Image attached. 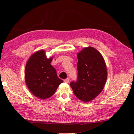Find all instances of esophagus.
<instances>
[{
  "instance_id": "esophagus-1",
  "label": "esophagus",
  "mask_w": 134,
  "mask_h": 134,
  "mask_svg": "<svg viewBox=\"0 0 134 134\" xmlns=\"http://www.w3.org/2000/svg\"><path fill=\"white\" fill-rule=\"evenodd\" d=\"M69 80H70V79L69 78H67V79H65V80H64V82L66 83H69Z\"/></svg>"
}]
</instances>
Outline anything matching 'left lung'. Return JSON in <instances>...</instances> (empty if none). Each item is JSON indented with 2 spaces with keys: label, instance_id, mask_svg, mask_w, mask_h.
<instances>
[{
  "label": "left lung",
  "instance_id": "1",
  "mask_svg": "<svg viewBox=\"0 0 134 134\" xmlns=\"http://www.w3.org/2000/svg\"><path fill=\"white\" fill-rule=\"evenodd\" d=\"M77 78L70 86L75 96L83 102L94 99L103 89L107 79L105 60L93 47H86L77 54Z\"/></svg>",
  "mask_w": 134,
  "mask_h": 134
}]
</instances>
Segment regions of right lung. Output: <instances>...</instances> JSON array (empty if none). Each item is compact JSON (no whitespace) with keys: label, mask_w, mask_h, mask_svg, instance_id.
Segmentation results:
<instances>
[{"label":"right lung","mask_w":134,"mask_h":134,"mask_svg":"<svg viewBox=\"0 0 134 134\" xmlns=\"http://www.w3.org/2000/svg\"><path fill=\"white\" fill-rule=\"evenodd\" d=\"M52 59L47 58L45 51L40 50L29 58L26 65L25 79L26 85L32 93L42 99L53 96L63 82L51 65Z\"/></svg>","instance_id":"1"}]
</instances>
